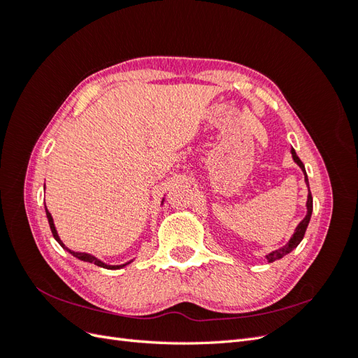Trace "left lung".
<instances>
[{"instance_id": "1", "label": "left lung", "mask_w": 358, "mask_h": 358, "mask_svg": "<svg viewBox=\"0 0 358 358\" xmlns=\"http://www.w3.org/2000/svg\"><path fill=\"white\" fill-rule=\"evenodd\" d=\"M291 154H292V158H294V161L299 164V167L303 170V173H305V180H306V183H308V176H306V171H305V166H303V162H301L300 158L297 157L294 149H291ZM308 185H309V183H308ZM306 206H308V213H306V216H305V220H303V221L297 225L296 233L292 234L289 242H288L284 248H280V249H278V251H273V252H270V254L267 255L268 263H272V262H275V259H279V258H282L284 255L289 254V252L292 251V249L297 248V245L301 242L303 236H305V233H306L308 224H309V221H310L312 208H313V206H312V194H310V192H309V196H308V203H306Z\"/></svg>"}]
</instances>
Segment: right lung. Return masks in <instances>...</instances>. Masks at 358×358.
Returning a JSON list of instances; mask_svg holds the SVG:
<instances>
[{"instance_id":"right-lung-1","label":"right lung","mask_w":358,"mask_h":358,"mask_svg":"<svg viewBox=\"0 0 358 358\" xmlns=\"http://www.w3.org/2000/svg\"><path fill=\"white\" fill-rule=\"evenodd\" d=\"M45 208H46V204H45ZM46 216H48V221H49V225H50V230H52V234H53V237H55L57 239V242L64 248V249H67V251L73 255V257H76V258H79V259H82V262H88V263H94L95 266H99V267H104V268H110V270H116V268H121V267H124V266H127V264H129V263H125V264H121V266H109V264H104L103 262H100L99 258H95L94 255H91V254H85V252H74V251H70L69 248H66L64 246V243L61 242V239H59V236H58V233H57V229H55V224H53V220H52V215L49 213V210L46 209Z\"/></svg>"}]
</instances>
